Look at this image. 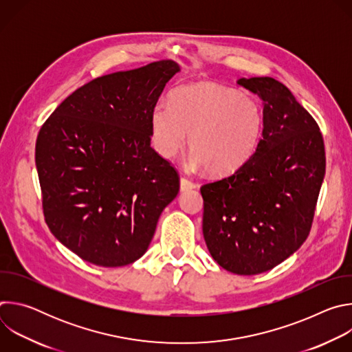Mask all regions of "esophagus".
I'll return each mask as SVG.
<instances>
[{"mask_svg":"<svg viewBox=\"0 0 352 352\" xmlns=\"http://www.w3.org/2000/svg\"><path fill=\"white\" fill-rule=\"evenodd\" d=\"M179 188H181V190H189V189L197 188V185H196L195 182H192L190 179H188L186 177H181V179H179Z\"/></svg>","mask_w":352,"mask_h":352,"instance_id":"obj_1","label":"esophagus"}]
</instances>
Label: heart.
<instances>
[{
	"label": "heart",
	"instance_id": "obj_1",
	"mask_svg": "<svg viewBox=\"0 0 352 352\" xmlns=\"http://www.w3.org/2000/svg\"><path fill=\"white\" fill-rule=\"evenodd\" d=\"M263 124V110L254 97L205 82L175 89L170 104L157 103L150 114V135L156 152L173 157L190 133L192 163L213 175H227L252 157Z\"/></svg>",
	"mask_w": 352,
	"mask_h": 352
}]
</instances>
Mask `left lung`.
<instances>
[{
    "instance_id": "8db88e82",
    "label": "left lung",
    "mask_w": 352,
    "mask_h": 352,
    "mask_svg": "<svg viewBox=\"0 0 352 352\" xmlns=\"http://www.w3.org/2000/svg\"><path fill=\"white\" fill-rule=\"evenodd\" d=\"M263 102V132L241 168L200 188L213 259L239 276L267 272L309 235L326 171L319 125L281 82L239 79Z\"/></svg>"
}]
</instances>
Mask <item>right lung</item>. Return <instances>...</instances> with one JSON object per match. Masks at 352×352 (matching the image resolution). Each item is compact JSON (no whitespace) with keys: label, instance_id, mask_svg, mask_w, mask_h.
<instances>
[{"label":"right lung","instance_id":"right-lung-1","mask_svg":"<svg viewBox=\"0 0 352 352\" xmlns=\"http://www.w3.org/2000/svg\"><path fill=\"white\" fill-rule=\"evenodd\" d=\"M177 72L163 60L93 79L37 135L45 223L89 263L120 267L142 258L178 195V173L150 146V114Z\"/></svg>","mask_w":352,"mask_h":352}]
</instances>
